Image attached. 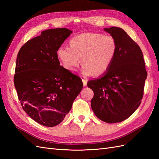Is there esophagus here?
Returning <instances> with one entry per match:
<instances>
[{"mask_svg":"<svg viewBox=\"0 0 159 159\" xmlns=\"http://www.w3.org/2000/svg\"><path fill=\"white\" fill-rule=\"evenodd\" d=\"M82 81H83L84 86H86V85H87V80H82Z\"/></svg>","mask_w":159,"mask_h":159,"instance_id":"esophagus-1","label":"esophagus"}]
</instances>
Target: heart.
<instances>
[{"label":"heart","mask_w":159,"mask_h":159,"mask_svg":"<svg viewBox=\"0 0 159 159\" xmlns=\"http://www.w3.org/2000/svg\"><path fill=\"white\" fill-rule=\"evenodd\" d=\"M117 52V42L111 35L86 32L72 37L70 47L60 46L56 54L62 66L69 71H75L82 61L81 73L88 77L93 74L101 76L106 73Z\"/></svg>","instance_id":"b5f03b06"}]
</instances>
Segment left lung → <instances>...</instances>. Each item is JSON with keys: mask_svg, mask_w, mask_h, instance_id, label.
I'll use <instances>...</instances> for the list:
<instances>
[{"mask_svg": "<svg viewBox=\"0 0 159 159\" xmlns=\"http://www.w3.org/2000/svg\"><path fill=\"white\" fill-rule=\"evenodd\" d=\"M117 44L116 56L110 68L97 79L89 80L94 95L91 107L96 117L108 123L121 122L141 103L147 77L140 47L122 28H104Z\"/></svg>", "mask_w": 159, "mask_h": 159, "instance_id": "8db88e82", "label": "left lung"}]
</instances>
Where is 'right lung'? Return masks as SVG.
<instances>
[{"label": "right lung", "instance_id": "add662e5", "mask_svg": "<svg viewBox=\"0 0 159 159\" xmlns=\"http://www.w3.org/2000/svg\"><path fill=\"white\" fill-rule=\"evenodd\" d=\"M72 31L54 28L28 40L18 52L14 84L24 111L46 127L64 119L83 88L82 80L60 66L57 50Z\"/></svg>", "mask_w": 159, "mask_h": 159}]
</instances>
